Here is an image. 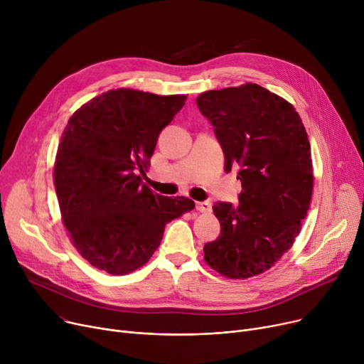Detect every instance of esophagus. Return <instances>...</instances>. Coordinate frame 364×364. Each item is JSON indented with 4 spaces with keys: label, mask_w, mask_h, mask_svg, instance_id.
<instances>
[{
    "label": "esophagus",
    "mask_w": 364,
    "mask_h": 364,
    "mask_svg": "<svg viewBox=\"0 0 364 364\" xmlns=\"http://www.w3.org/2000/svg\"><path fill=\"white\" fill-rule=\"evenodd\" d=\"M211 203H209L208 200H205V202H198L196 203V209L199 213H203V214H206V213H211Z\"/></svg>",
    "instance_id": "34e87169"
}]
</instances>
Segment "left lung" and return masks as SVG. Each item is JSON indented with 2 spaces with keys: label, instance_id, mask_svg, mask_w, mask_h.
I'll list each match as a JSON object with an SVG mask.
<instances>
[{
  "label": "left lung",
  "instance_id": "8db88e82",
  "mask_svg": "<svg viewBox=\"0 0 364 364\" xmlns=\"http://www.w3.org/2000/svg\"><path fill=\"white\" fill-rule=\"evenodd\" d=\"M196 103L214 125L225 172L240 168L242 183L237 208L213 206L221 233L205 245L203 258L227 279L258 276L291 250L310 209L307 131L289 102L258 84L205 91Z\"/></svg>",
  "mask_w": 364,
  "mask_h": 364
}]
</instances>
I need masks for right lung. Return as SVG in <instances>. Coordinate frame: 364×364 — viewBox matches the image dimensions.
<instances>
[{
  "mask_svg": "<svg viewBox=\"0 0 364 364\" xmlns=\"http://www.w3.org/2000/svg\"><path fill=\"white\" fill-rule=\"evenodd\" d=\"M187 100L132 88L109 90L68 121L54 161V187L72 245L95 269L124 276L161 245L166 223L195 202L143 184L159 132Z\"/></svg>",
  "mask_w": 364,
  "mask_h": 364,
  "instance_id": "add662e5",
  "label": "right lung"
}]
</instances>
